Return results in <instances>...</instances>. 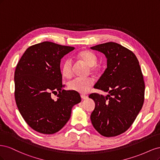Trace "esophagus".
<instances>
[{"label":"esophagus","instance_id":"34e87169","mask_svg":"<svg viewBox=\"0 0 160 160\" xmlns=\"http://www.w3.org/2000/svg\"><path fill=\"white\" fill-rule=\"evenodd\" d=\"M81 98L83 99H86L88 98V96L85 95H81Z\"/></svg>","mask_w":160,"mask_h":160}]
</instances>
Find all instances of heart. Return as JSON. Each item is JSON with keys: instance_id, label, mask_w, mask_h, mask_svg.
I'll use <instances>...</instances> for the list:
<instances>
[{"instance_id": "1", "label": "heart", "mask_w": 160, "mask_h": 160, "mask_svg": "<svg viewBox=\"0 0 160 160\" xmlns=\"http://www.w3.org/2000/svg\"><path fill=\"white\" fill-rule=\"evenodd\" d=\"M77 58L89 67L91 73H95L98 71V67L96 65L98 62V57L94 52L89 50H84L77 55ZM62 76L66 79H70L72 76V63L71 59H66L61 67ZM93 85V80L90 77L85 79H75L70 81L68 88L70 90L78 92L80 93H87Z\"/></svg>"}]
</instances>
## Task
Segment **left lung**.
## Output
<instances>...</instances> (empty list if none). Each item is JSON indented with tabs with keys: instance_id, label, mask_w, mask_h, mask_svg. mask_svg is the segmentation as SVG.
Segmentation results:
<instances>
[{
	"instance_id": "1",
	"label": "left lung",
	"mask_w": 160,
	"mask_h": 160,
	"mask_svg": "<svg viewBox=\"0 0 160 160\" xmlns=\"http://www.w3.org/2000/svg\"><path fill=\"white\" fill-rule=\"evenodd\" d=\"M91 49L103 53L107 59V69L94 88L108 93L105 97L89 95L95 103L91 123L103 136H117L129 128L142 108L145 83L142 70L134 53L118 43L109 42Z\"/></svg>"
}]
</instances>
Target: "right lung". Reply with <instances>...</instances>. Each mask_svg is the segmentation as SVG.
Returning <instances> with one entry per match:
<instances>
[{
  "label": "right lung",
  "instance_id": "1",
  "mask_svg": "<svg viewBox=\"0 0 160 160\" xmlns=\"http://www.w3.org/2000/svg\"><path fill=\"white\" fill-rule=\"evenodd\" d=\"M74 47L45 41L24 52L14 72L16 103L27 123L37 132H59L71 118L72 107L81 102L78 92L65 91L61 60ZM59 94L57 100L52 93Z\"/></svg>",
  "mask_w": 160,
  "mask_h": 160
}]
</instances>
